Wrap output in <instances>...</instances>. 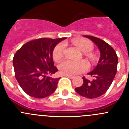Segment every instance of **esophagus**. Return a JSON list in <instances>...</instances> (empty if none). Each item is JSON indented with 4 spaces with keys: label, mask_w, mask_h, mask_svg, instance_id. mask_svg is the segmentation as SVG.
I'll return each mask as SVG.
<instances>
[{
    "label": "esophagus",
    "mask_w": 129,
    "mask_h": 129,
    "mask_svg": "<svg viewBox=\"0 0 129 129\" xmlns=\"http://www.w3.org/2000/svg\"><path fill=\"white\" fill-rule=\"evenodd\" d=\"M65 76L66 77H69V78H75V76H73V75H65Z\"/></svg>",
    "instance_id": "1"
}]
</instances>
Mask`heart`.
Returning <instances> with one entry per match:
<instances>
[{"label": "heart", "mask_w": 129, "mask_h": 129, "mask_svg": "<svg viewBox=\"0 0 129 129\" xmlns=\"http://www.w3.org/2000/svg\"><path fill=\"white\" fill-rule=\"evenodd\" d=\"M73 45H75L80 51L87 52L93 49V44L90 40L85 39H76L73 41ZM64 45L61 43L55 47L52 53L53 59L56 62L59 61L63 57ZM88 57L91 59H94V56L92 53L87 54ZM59 70L63 74L65 75H77L85 72L89 68V64L85 61H73L70 60H65L59 64Z\"/></svg>", "instance_id": "heart-1"}]
</instances>
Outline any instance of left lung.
Segmentation results:
<instances>
[{"mask_svg":"<svg viewBox=\"0 0 129 129\" xmlns=\"http://www.w3.org/2000/svg\"><path fill=\"white\" fill-rule=\"evenodd\" d=\"M95 43L100 51V58L95 68L88 73L93 80L85 77L83 84L75 90L79 95L89 99H93L103 95L111 85L117 71L118 57L116 52L108 43L99 38L84 35Z\"/></svg>","mask_w":129,"mask_h":129,"instance_id":"obj_1","label":"left lung"}]
</instances>
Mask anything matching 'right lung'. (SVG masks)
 Returning a JSON list of instances; mask_svg holds the SVG:
<instances>
[{"mask_svg":"<svg viewBox=\"0 0 129 129\" xmlns=\"http://www.w3.org/2000/svg\"><path fill=\"white\" fill-rule=\"evenodd\" d=\"M67 38H42L26 43L16 52L13 62L15 77L21 89L30 96L44 98L56 90L60 78L50 75L58 71L52 52L58 43Z\"/></svg>","mask_w":129,"mask_h":129,"instance_id":"1","label":"right lung"}]
</instances>
